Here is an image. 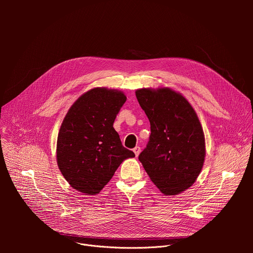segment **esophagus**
I'll return each mask as SVG.
<instances>
[{
    "instance_id": "esophagus-1",
    "label": "esophagus",
    "mask_w": 253,
    "mask_h": 253,
    "mask_svg": "<svg viewBox=\"0 0 253 253\" xmlns=\"http://www.w3.org/2000/svg\"><path fill=\"white\" fill-rule=\"evenodd\" d=\"M133 152L135 153L136 156H138V155L140 154V152H141V148H140L139 146H136V147L133 149Z\"/></svg>"
}]
</instances>
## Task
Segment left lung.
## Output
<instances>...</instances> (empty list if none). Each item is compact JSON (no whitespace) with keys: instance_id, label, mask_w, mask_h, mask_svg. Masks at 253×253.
Wrapping results in <instances>:
<instances>
[{"instance_id":"1","label":"left lung","mask_w":253,"mask_h":253,"mask_svg":"<svg viewBox=\"0 0 253 253\" xmlns=\"http://www.w3.org/2000/svg\"><path fill=\"white\" fill-rule=\"evenodd\" d=\"M136 97L151 134L139 160L165 195H176L196 181L205 158L204 133L190 103L170 88H142Z\"/></svg>"}]
</instances>
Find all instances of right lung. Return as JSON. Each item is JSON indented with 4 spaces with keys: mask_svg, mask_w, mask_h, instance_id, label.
Wrapping results in <instances>:
<instances>
[{
    "mask_svg": "<svg viewBox=\"0 0 253 253\" xmlns=\"http://www.w3.org/2000/svg\"><path fill=\"white\" fill-rule=\"evenodd\" d=\"M123 92L94 88L71 106L59 130L57 163L68 183L86 194H98L120 164L135 154L126 149L113 123L126 102Z\"/></svg>",
    "mask_w": 253,
    "mask_h": 253,
    "instance_id": "1",
    "label": "right lung"
}]
</instances>
